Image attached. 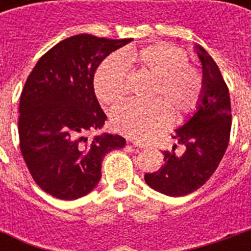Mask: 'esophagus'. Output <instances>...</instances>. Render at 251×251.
<instances>
[{"label": "esophagus", "instance_id": "1", "mask_svg": "<svg viewBox=\"0 0 251 251\" xmlns=\"http://www.w3.org/2000/svg\"><path fill=\"white\" fill-rule=\"evenodd\" d=\"M131 143H133L135 147H138V149H145L146 146H147L146 143H143V142L141 141H137V139H131Z\"/></svg>", "mask_w": 251, "mask_h": 251}]
</instances>
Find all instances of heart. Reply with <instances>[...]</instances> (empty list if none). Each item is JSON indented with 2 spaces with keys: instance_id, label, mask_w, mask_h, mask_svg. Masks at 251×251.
Segmentation results:
<instances>
[{
  "instance_id": "obj_1",
  "label": "heart",
  "mask_w": 251,
  "mask_h": 251,
  "mask_svg": "<svg viewBox=\"0 0 251 251\" xmlns=\"http://www.w3.org/2000/svg\"><path fill=\"white\" fill-rule=\"evenodd\" d=\"M124 66L155 78L149 104L126 102L114 108L110 120L120 133L130 137H151L175 117L190 113L198 105L204 88V78L198 68L187 64L186 53L178 47L164 43L143 48H126L117 58L105 61L96 70L94 91L104 105H114L127 95Z\"/></svg>"
}]
</instances>
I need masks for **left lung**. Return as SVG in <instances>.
<instances>
[{
	"label": "left lung",
	"instance_id": "obj_1",
	"mask_svg": "<svg viewBox=\"0 0 251 251\" xmlns=\"http://www.w3.org/2000/svg\"><path fill=\"white\" fill-rule=\"evenodd\" d=\"M202 62L204 88L198 110L173 135L183 152L164 151V165L146 173L145 181L153 190L182 197L204 185L214 175L229 143L232 110L229 90L218 65L202 48L195 47Z\"/></svg>",
	"mask_w": 251,
	"mask_h": 251
}]
</instances>
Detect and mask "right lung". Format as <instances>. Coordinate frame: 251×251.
<instances>
[{"label": "right lung", "instance_id": "obj_1", "mask_svg": "<svg viewBox=\"0 0 251 251\" xmlns=\"http://www.w3.org/2000/svg\"><path fill=\"white\" fill-rule=\"evenodd\" d=\"M130 41L88 33L65 39L40 57L25 80L19 147L33 181L54 198L74 201L88 194L101 178L104 156L125 146L121 135H87L106 120L95 96V72Z\"/></svg>", "mask_w": 251, "mask_h": 251}]
</instances>
